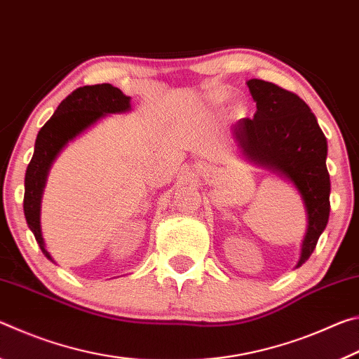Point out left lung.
<instances>
[{"label": "left lung", "mask_w": 359, "mask_h": 359, "mask_svg": "<svg viewBox=\"0 0 359 359\" xmlns=\"http://www.w3.org/2000/svg\"><path fill=\"white\" fill-rule=\"evenodd\" d=\"M257 112L231 128L239 154L253 165L288 180L299 193L307 217L299 259L311 258L330 218L331 180L326 168L327 142L317 117L299 96L276 83L247 82Z\"/></svg>", "instance_id": "left-lung-1"}]
</instances>
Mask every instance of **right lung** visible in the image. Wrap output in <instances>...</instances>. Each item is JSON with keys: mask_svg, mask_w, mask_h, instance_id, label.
<instances>
[{"mask_svg": "<svg viewBox=\"0 0 359 359\" xmlns=\"http://www.w3.org/2000/svg\"><path fill=\"white\" fill-rule=\"evenodd\" d=\"M131 111V98L111 83L85 85L62 101L50 120L42 126L34 142V154L25 174L23 212L28 228L34 234L42 253L53 261L47 252L41 228L42 193L47 184L48 171L66 145L93 126L96 121L111 114ZM55 263V261H53Z\"/></svg>", "mask_w": 359, "mask_h": 359, "instance_id": "obj_1", "label": "right lung"}]
</instances>
